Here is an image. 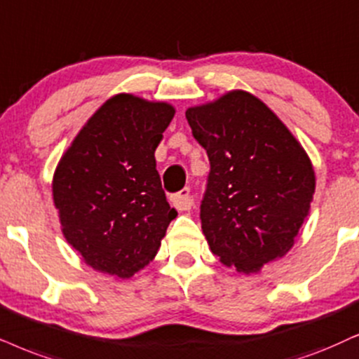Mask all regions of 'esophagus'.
Wrapping results in <instances>:
<instances>
[{
  "instance_id": "obj_1",
  "label": "esophagus",
  "mask_w": 359,
  "mask_h": 359,
  "mask_svg": "<svg viewBox=\"0 0 359 359\" xmlns=\"http://www.w3.org/2000/svg\"><path fill=\"white\" fill-rule=\"evenodd\" d=\"M170 203L172 207H175L177 210H189L192 207V198H190V189L185 187L180 190V192L170 195Z\"/></svg>"
}]
</instances>
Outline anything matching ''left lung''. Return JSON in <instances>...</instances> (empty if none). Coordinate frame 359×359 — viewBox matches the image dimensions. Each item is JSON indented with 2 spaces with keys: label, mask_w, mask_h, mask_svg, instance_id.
Segmentation results:
<instances>
[{
  "label": "left lung",
  "mask_w": 359,
  "mask_h": 359,
  "mask_svg": "<svg viewBox=\"0 0 359 359\" xmlns=\"http://www.w3.org/2000/svg\"><path fill=\"white\" fill-rule=\"evenodd\" d=\"M210 172L202 230L224 265L258 271L293 247L315 194V172L297 139L252 94L232 90L185 112Z\"/></svg>",
  "instance_id": "1"
}]
</instances>
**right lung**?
Listing matches in <instances>:
<instances>
[{
  "instance_id": "add662e5",
  "label": "right lung",
  "mask_w": 359,
  "mask_h": 359,
  "mask_svg": "<svg viewBox=\"0 0 359 359\" xmlns=\"http://www.w3.org/2000/svg\"><path fill=\"white\" fill-rule=\"evenodd\" d=\"M174 112L165 102L117 94L59 162L53 195L62 233L94 270L133 276L156 257L175 219L154 157Z\"/></svg>"
}]
</instances>
